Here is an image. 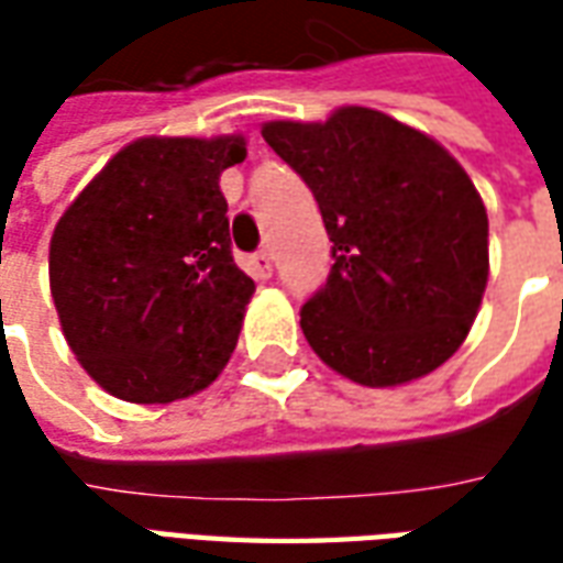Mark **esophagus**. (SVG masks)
<instances>
[{"mask_svg":"<svg viewBox=\"0 0 563 563\" xmlns=\"http://www.w3.org/2000/svg\"><path fill=\"white\" fill-rule=\"evenodd\" d=\"M250 271L256 274L258 280H268L271 271H274V262H271V253H256V256H250Z\"/></svg>","mask_w":563,"mask_h":563,"instance_id":"esophagus-1","label":"esophagus"}]
</instances>
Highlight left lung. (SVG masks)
I'll return each mask as SVG.
<instances>
[{"instance_id":"1","label":"left lung","mask_w":563,"mask_h":563,"mask_svg":"<svg viewBox=\"0 0 563 563\" xmlns=\"http://www.w3.org/2000/svg\"><path fill=\"white\" fill-rule=\"evenodd\" d=\"M262 139L310 186L334 244L329 280L301 307L313 353L371 389L452 358L488 283V217L459 159L362 104L271 120Z\"/></svg>"}]
</instances>
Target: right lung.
<instances>
[{"mask_svg":"<svg viewBox=\"0 0 563 563\" xmlns=\"http://www.w3.org/2000/svg\"><path fill=\"white\" fill-rule=\"evenodd\" d=\"M244 156V135L132 141L56 222V317L120 401L189 398L232 358L256 283L234 265L220 174Z\"/></svg>","mask_w":563,"mask_h":563,"instance_id":"obj_1","label":"right lung"}]
</instances>
